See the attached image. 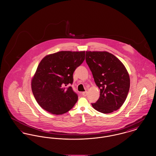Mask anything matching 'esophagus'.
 <instances>
[{
	"mask_svg": "<svg viewBox=\"0 0 156 156\" xmlns=\"http://www.w3.org/2000/svg\"><path fill=\"white\" fill-rule=\"evenodd\" d=\"M82 94H83V96H87V92H82Z\"/></svg>",
	"mask_w": 156,
	"mask_h": 156,
	"instance_id": "obj_1",
	"label": "esophagus"
}]
</instances>
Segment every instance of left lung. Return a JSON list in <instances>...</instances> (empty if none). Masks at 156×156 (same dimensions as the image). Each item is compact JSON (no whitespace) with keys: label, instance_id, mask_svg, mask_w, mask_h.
Instances as JSON below:
<instances>
[{"label":"left lung","instance_id":"1","mask_svg":"<svg viewBox=\"0 0 156 156\" xmlns=\"http://www.w3.org/2000/svg\"><path fill=\"white\" fill-rule=\"evenodd\" d=\"M86 61L100 96L92 104L94 109L104 114L118 110L124 103L130 86L129 76L124 65L107 51H86Z\"/></svg>","mask_w":156,"mask_h":156}]
</instances>
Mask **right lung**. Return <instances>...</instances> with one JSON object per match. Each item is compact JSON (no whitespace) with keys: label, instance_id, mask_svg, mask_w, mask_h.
Masks as SVG:
<instances>
[{"label":"right lung","instance_id":"obj_1","mask_svg":"<svg viewBox=\"0 0 156 156\" xmlns=\"http://www.w3.org/2000/svg\"><path fill=\"white\" fill-rule=\"evenodd\" d=\"M85 51H62L44 57L31 80L37 103L47 112L62 115L70 111L78 100L69 84H72L76 69L84 60Z\"/></svg>","mask_w":156,"mask_h":156}]
</instances>
